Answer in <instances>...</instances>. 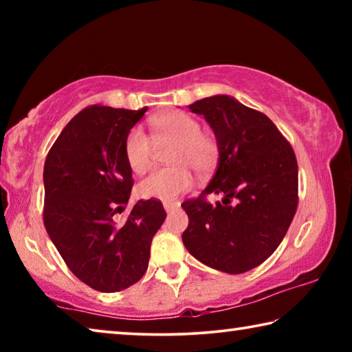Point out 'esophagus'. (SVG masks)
<instances>
[{
    "label": "esophagus",
    "instance_id": "1",
    "mask_svg": "<svg viewBox=\"0 0 352 352\" xmlns=\"http://www.w3.org/2000/svg\"><path fill=\"white\" fill-rule=\"evenodd\" d=\"M163 206H164L166 212H172L180 208V204H178V201H163Z\"/></svg>",
    "mask_w": 352,
    "mask_h": 352
}]
</instances>
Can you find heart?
I'll return each instance as SVG.
<instances>
[{
	"label": "heart",
	"instance_id": "obj_1",
	"mask_svg": "<svg viewBox=\"0 0 352 352\" xmlns=\"http://www.w3.org/2000/svg\"><path fill=\"white\" fill-rule=\"evenodd\" d=\"M152 138L157 144L174 142L169 163L164 169H155L136 186L142 199L174 200L194 183L190 169L199 175H206L214 169L219 157L217 142L211 136L201 133L197 119L183 111H169L153 116L148 121ZM152 141L140 129H132L124 141V155L133 172H142L152 157Z\"/></svg>",
	"mask_w": 352,
	"mask_h": 352
}]
</instances>
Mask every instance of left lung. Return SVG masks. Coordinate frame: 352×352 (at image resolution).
Segmentation results:
<instances>
[{"instance_id":"8db88e82","label":"left lung","mask_w":352,"mask_h":352,"mask_svg":"<svg viewBox=\"0 0 352 352\" xmlns=\"http://www.w3.org/2000/svg\"><path fill=\"white\" fill-rule=\"evenodd\" d=\"M216 135V174L200 197L182 204L188 252L211 269L239 275L262 264L287 233L298 205L294 148L264 113L228 94L189 105ZM223 201L208 204L204 195Z\"/></svg>"}]
</instances>
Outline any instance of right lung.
I'll list each match as a JSON object with an SVG mask.
<instances>
[{"instance_id":"1","label":"right lung","mask_w":352,"mask_h":352,"mask_svg":"<svg viewBox=\"0 0 352 352\" xmlns=\"http://www.w3.org/2000/svg\"><path fill=\"white\" fill-rule=\"evenodd\" d=\"M146 111L87 107L65 126L45 162L50 239L68 269L104 294L140 281L166 219L162 201L151 199L140 200L126 222L115 220L133 186L124 141Z\"/></svg>"}]
</instances>
